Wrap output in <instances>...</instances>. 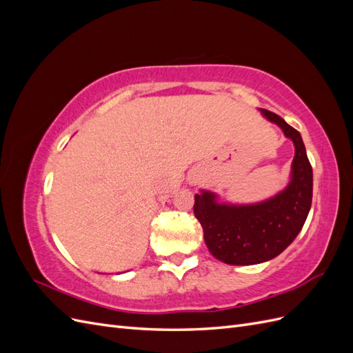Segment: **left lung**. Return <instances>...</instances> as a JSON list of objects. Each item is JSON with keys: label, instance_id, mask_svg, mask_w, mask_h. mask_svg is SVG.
I'll return each instance as SVG.
<instances>
[{"label": "left lung", "instance_id": "1", "mask_svg": "<svg viewBox=\"0 0 353 353\" xmlns=\"http://www.w3.org/2000/svg\"><path fill=\"white\" fill-rule=\"evenodd\" d=\"M293 141L294 157L288 184L275 196L249 203L221 201L213 191L194 196V215L203 228L209 252L228 265H256L274 259L301 232L312 203V166L301 134L281 116L259 109Z\"/></svg>", "mask_w": 353, "mask_h": 353}]
</instances>
